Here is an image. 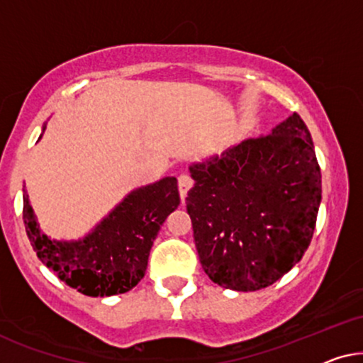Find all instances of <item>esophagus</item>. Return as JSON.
I'll return each instance as SVG.
<instances>
[{"label":"esophagus","instance_id":"1","mask_svg":"<svg viewBox=\"0 0 363 363\" xmlns=\"http://www.w3.org/2000/svg\"><path fill=\"white\" fill-rule=\"evenodd\" d=\"M177 186H179V194H181V199L184 201L187 196V191L192 187L191 176H187V174H181V176L177 177Z\"/></svg>","mask_w":363,"mask_h":363}]
</instances>
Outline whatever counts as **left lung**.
I'll use <instances>...</instances> for the list:
<instances>
[{
  "mask_svg": "<svg viewBox=\"0 0 363 363\" xmlns=\"http://www.w3.org/2000/svg\"><path fill=\"white\" fill-rule=\"evenodd\" d=\"M189 171L196 184L187 214L212 282L259 291L302 259L315 230L322 176L297 113L272 134L245 139Z\"/></svg>",
  "mask_w": 363,
  "mask_h": 363,
  "instance_id": "8db88e82",
  "label": "left lung"
}]
</instances>
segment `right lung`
<instances>
[{
  "label": "right lung",
  "instance_id": "1",
  "mask_svg": "<svg viewBox=\"0 0 363 363\" xmlns=\"http://www.w3.org/2000/svg\"><path fill=\"white\" fill-rule=\"evenodd\" d=\"M177 179L164 177L129 194L88 238L55 242L38 227L26 192L23 220L38 259L67 286L89 297L124 294L144 277L157 232L177 209Z\"/></svg>",
  "mask_w": 363,
  "mask_h": 363
}]
</instances>
